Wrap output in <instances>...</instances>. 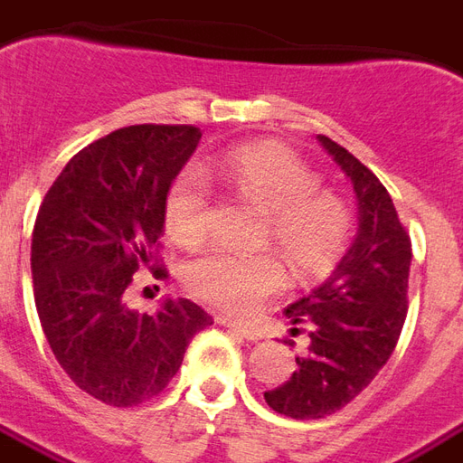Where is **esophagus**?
<instances>
[{
  "label": "esophagus",
  "instance_id": "34e87169",
  "mask_svg": "<svg viewBox=\"0 0 463 463\" xmlns=\"http://www.w3.org/2000/svg\"><path fill=\"white\" fill-rule=\"evenodd\" d=\"M218 326L228 327V330H232V333H238L240 337H245V340H250V342H257V340H260V333H257L255 327L245 326V323H238V320H228V317H218Z\"/></svg>",
  "mask_w": 463,
  "mask_h": 463
}]
</instances>
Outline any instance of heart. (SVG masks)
<instances>
[{
  "instance_id": "obj_1",
  "label": "heart",
  "mask_w": 463,
  "mask_h": 463,
  "mask_svg": "<svg viewBox=\"0 0 463 463\" xmlns=\"http://www.w3.org/2000/svg\"><path fill=\"white\" fill-rule=\"evenodd\" d=\"M206 175V172H201ZM216 176L240 199L267 213V240L284 252L301 277L326 274L337 264L352 232L340 196L317 189L320 179L288 147L255 143L232 150ZM211 223V206L199 176L184 172L165 199V225L179 245H199ZM287 281L274 255H232L211 250L186 264L184 284L196 298L232 316H247Z\"/></svg>"
}]
</instances>
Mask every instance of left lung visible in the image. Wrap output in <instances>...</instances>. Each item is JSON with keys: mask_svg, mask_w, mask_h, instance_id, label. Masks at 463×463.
Returning <instances> with one entry per match:
<instances>
[{"mask_svg": "<svg viewBox=\"0 0 463 463\" xmlns=\"http://www.w3.org/2000/svg\"><path fill=\"white\" fill-rule=\"evenodd\" d=\"M317 143L352 182L357 235L333 274L284 310L308 327L310 345L291 379L264 391V401L294 420L327 418L354 401L393 354L408 313L412 250L391 194L335 140L317 136Z\"/></svg>", "mask_w": 463, "mask_h": 463, "instance_id": "left-lung-1", "label": "left lung"}]
</instances>
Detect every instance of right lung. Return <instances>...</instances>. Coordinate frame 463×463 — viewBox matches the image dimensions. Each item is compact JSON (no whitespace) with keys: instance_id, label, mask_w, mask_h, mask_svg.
<instances>
[{"instance_id":"right-lung-1","label":"right lung","mask_w":463,"mask_h":463,"mask_svg":"<svg viewBox=\"0 0 463 463\" xmlns=\"http://www.w3.org/2000/svg\"><path fill=\"white\" fill-rule=\"evenodd\" d=\"M201 140L196 126H128L67 162L45 194L31 242L33 296L58 364L116 408L160 393L189 340L213 326L186 298L153 316L126 303L133 274L153 262L165 199Z\"/></svg>"}]
</instances>
